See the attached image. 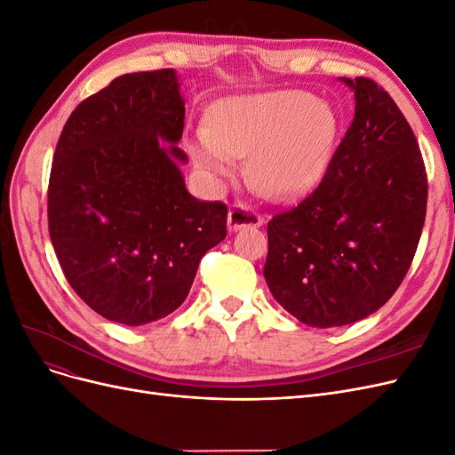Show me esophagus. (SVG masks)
<instances>
[{"label": "esophagus", "instance_id": "obj_1", "mask_svg": "<svg viewBox=\"0 0 455 455\" xmlns=\"http://www.w3.org/2000/svg\"><path fill=\"white\" fill-rule=\"evenodd\" d=\"M261 224H264V218L254 214L252 211H249L243 204L231 206L228 212V229L229 231H239L244 228H259Z\"/></svg>", "mask_w": 455, "mask_h": 455}]
</instances>
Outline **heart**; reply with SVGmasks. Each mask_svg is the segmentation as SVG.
Returning a JSON list of instances; mask_svg holds the SVG:
<instances>
[{
	"instance_id": "b5f03b06",
	"label": "heart",
	"mask_w": 455,
	"mask_h": 455,
	"mask_svg": "<svg viewBox=\"0 0 455 455\" xmlns=\"http://www.w3.org/2000/svg\"><path fill=\"white\" fill-rule=\"evenodd\" d=\"M338 136L332 104L307 91L283 89L218 100L206 127L189 136L188 151L216 182L233 176L235 159L249 157L246 174L259 196L296 203L323 182Z\"/></svg>"
}]
</instances>
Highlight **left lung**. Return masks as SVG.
<instances>
[{
	"label": "left lung",
	"instance_id": "obj_1",
	"mask_svg": "<svg viewBox=\"0 0 455 455\" xmlns=\"http://www.w3.org/2000/svg\"><path fill=\"white\" fill-rule=\"evenodd\" d=\"M346 139L313 194L267 224L273 298L315 328L351 324L387 301L414 259L427 211L418 140L395 100L366 77Z\"/></svg>",
	"mask_w": 455,
	"mask_h": 455
}]
</instances>
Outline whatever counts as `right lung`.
<instances>
[{
  "label": "right lung",
  "instance_id": "1",
  "mask_svg": "<svg viewBox=\"0 0 455 455\" xmlns=\"http://www.w3.org/2000/svg\"><path fill=\"white\" fill-rule=\"evenodd\" d=\"M180 87L176 70L116 77L74 109L52 157V249L76 294L119 324L180 307L226 239V204L186 189Z\"/></svg>",
  "mask_w": 455,
  "mask_h": 455
}]
</instances>
